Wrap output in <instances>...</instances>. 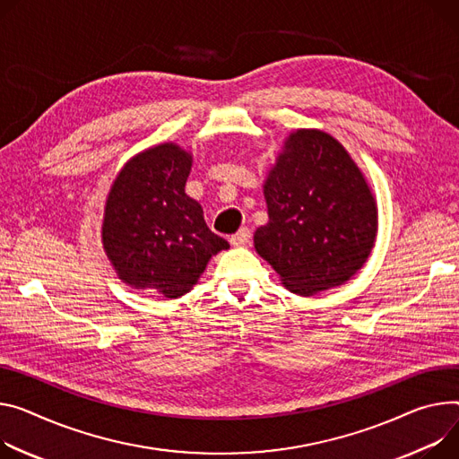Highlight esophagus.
Instances as JSON below:
<instances>
[{
  "mask_svg": "<svg viewBox=\"0 0 459 459\" xmlns=\"http://www.w3.org/2000/svg\"><path fill=\"white\" fill-rule=\"evenodd\" d=\"M251 238H253L251 229H248V227H241L236 234L230 236V243H232L234 247H241V245H247L248 241H251Z\"/></svg>",
  "mask_w": 459,
  "mask_h": 459,
  "instance_id": "esophagus-1",
  "label": "esophagus"
}]
</instances>
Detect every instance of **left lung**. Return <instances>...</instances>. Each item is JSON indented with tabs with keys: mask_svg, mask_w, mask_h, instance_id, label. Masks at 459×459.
<instances>
[{
	"mask_svg": "<svg viewBox=\"0 0 459 459\" xmlns=\"http://www.w3.org/2000/svg\"><path fill=\"white\" fill-rule=\"evenodd\" d=\"M264 194L269 223L255 232V247L289 290L309 297L362 267L377 234V208L339 141L318 130L290 134Z\"/></svg>",
	"mask_w": 459,
	"mask_h": 459,
	"instance_id": "1",
	"label": "left lung"
}]
</instances>
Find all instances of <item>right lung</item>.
Wrapping results in <instances>:
<instances>
[{
    "label": "right lung",
    "mask_w": 459,
    "mask_h": 459,
    "mask_svg": "<svg viewBox=\"0 0 459 459\" xmlns=\"http://www.w3.org/2000/svg\"><path fill=\"white\" fill-rule=\"evenodd\" d=\"M190 166L176 144L150 148L126 162L106 203L102 239L118 276L166 299L188 293L208 260L229 248L185 194Z\"/></svg>",
    "instance_id": "add662e5"
}]
</instances>
